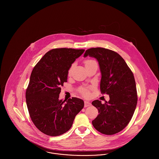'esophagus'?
Returning <instances> with one entry per match:
<instances>
[{"label":"esophagus","mask_w":159,"mask_h":159,"mask_svg":"<svg viewBox=\"0 0 159 159\" xmlns=\"http://www.w3.org/2000/svg\"><path fill=\"white\" fill-rule=\"evenodd\" d=\"M91 103L89 102V101L88 100H85L84 101V107H89L91 105Z\"/></svg>","instance_id":"34e87169"}]
</instances>
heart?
<instances>
[{"label": "heart", "mask_w": 159, "mask_h": 159, "mask_svg": "<svg viewBox=\"0 0 159 159\" xmlns=\"http://www.w3.org/2000/svg\"><path fill=\"white\" fill-rule=\"evenodd\" d=\"M93 62H95L94 61H93V60L88 59V60H86L84 63H85V66H86V65L90 64L93 63ZM73 66H74V64H72L71 66L70 67V68L69 70H68V75L70 74V73H71V70H72V68L73 67ZM80 92L82 94H83V95H88L89 93V89H88V88H80Z\"/></svg>", "instance_id": "obj_1"}]
</instances>
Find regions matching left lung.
I'll use <instances>...</instances> for the list:
<instances>
[{
	"label": "left lung",
	"instance_id": "obj_1",
	"mask_svg": "<svg viewBox=\"0 0 159 159\" xmlns=\"http://www.w3.org/2000/svg\"><path fill=\"white\" fill-rule=\"evenodd\" d=\"M95 57L102 74L100 91L110 96L102 104L98 100L92 102L98 111L92 121L94 128L108 135L122 130L130 121L136 108L138 97L134 74L124 59L116 52L103 48H92L84 57Z\"/></svg>",
	"mask_w": 159,
	"mask_h": 159
}]
</instances>
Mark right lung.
Masks as SVG:
<instances>
[{"label":"right lung","mask_w":159,"mask_h":159,"mask_svg":"<svg viewBox=\"0 0 159 159\" xmlns=\"http://www.w3.org/2000/svg\"><path fill=\"white\" fill-rule=\"evenodd\" d=\"M84 49H52L35 65L25 92L30 117L35 127L47 135L56 136L71 127L76 115L84 107L83 100H59L61 86L67 81L68 70Z\"/></svg>","instance_id":"1"}]
</instances>
